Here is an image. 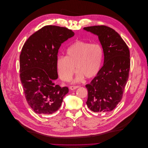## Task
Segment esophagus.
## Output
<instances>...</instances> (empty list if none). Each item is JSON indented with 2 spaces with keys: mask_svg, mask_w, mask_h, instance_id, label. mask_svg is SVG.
<instances>
[{
  "mask_svg": "<svg viewBox=\"0 0 148 148\" xmlns=\"http://www.w3.org/2000/svg\"><path fill=\"white\" fill-rule=\"evenodd\" d=\"M79 86H71L69 87V88L71 90H75L77 88H78Z\"/></svg>",
  "mask_w": 148,
  "mask_h": 148,
  "instance_id": "obj_1",
  "label": "esophagus"
}]
</instances>
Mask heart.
I'll list each match as a JSON object with an SVG mask.
<instances>
[{"mask_svg": "<svg viewBox=\"0 0 148 148\" xmlns=\"http://www.w3.org/2000/svg\"><path fill=\"white\" fill-rule=\"evenodd\" d=\"M103 56V50L99 44L77 41L68 48L66 56L58 58V74L64 81H69L75 66L77 72L75 82L82 80L84 76L92 78L99 71Z\"/></svg>", "mask_w": 148, "mask_h": 148, "instance_id": "obj_1", "label": "heart"}]
</instances>
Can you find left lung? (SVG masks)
<instances>
[{"instance_id": "8db88e82", "label": "left lung", "mask_w": 148, "mask_h": 148, "mask_svg": "<svg viewBox=\"0 0 148 148\" xmlns=\"http://www.w3.org/2000/svg\"><path fill=\"white\" fill-rule=\"evenodd\" d=\"M98 36L104 52V64L92 80L86 85V104L91 111L110 112L121 100L128 79L130 53L128 47L114 29L106 25L84 27Z\"/></svg>"}]
</instances>
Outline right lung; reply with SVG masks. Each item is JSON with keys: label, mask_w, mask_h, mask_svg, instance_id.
Segmentation results:
<instances>
[{"label": "right lung", "mask_w": 148, "mask_h": 148, "mask_svg": "<svg viewBox=\"0 0 148 148\" xmlns=\"http://www.w3.org/2000/svg\"><path fill=\"white\" fill-rule=\"evenodd\" d=\"M74 34L66 27L46 25L29 37L22 48L20 80L26 100L36 114L55 112L69 92L68 87L55 85L53 80L58 77V49Z\"/></svg>", "instance_id": "add662e5"}]
</instances>
